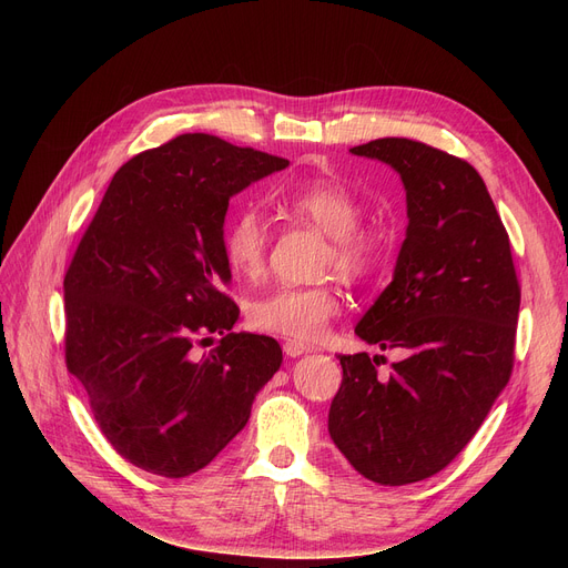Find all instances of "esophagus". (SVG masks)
Returning <instances> with one entry per match:
<instances>
[{"instance_id":"1","label":"esophagus","mask_w":568,"mask_h":568,"mask_svg":"<svg viewBox=\"0 0 568 568\" xmlns=\"http://www.w3.org/2000/svg\"><path fill=\"white\" fill-rule=\"evenodd\" d=\"M283 349H285V354H287V356H292V359H296V356H302V354L311 352V347H308V345H304V343H296V341H287V343L283 345Z\"/></svg>"}]
</instances>
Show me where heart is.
Returning a JSON list of instances; mask_svg holds the SVG:
<instances>
[{"instance_id":"b5f03b06","label":"heart","mask_w":568,"mask_h":568,"mask_svg":"<svg viewBox=\"0 0 568 568\" xmlns=\"http://www.w3.org/2000/svg\"><path fill=\"white\" fill-rule=\"evenodd\" d=\"M287 212L308 221L329 236L322 272H338L343 278H359L375 257L373 236L362 230L364 204L334 179H317L283 195ZM268 225L257 209H244L225 227L223 253L232 274L257 278L266 266ZM341 311V294L332 285L276 287L248 304V322L260 332L292 338L296 343L320 341Z\"/></svg>"}]
</instances>
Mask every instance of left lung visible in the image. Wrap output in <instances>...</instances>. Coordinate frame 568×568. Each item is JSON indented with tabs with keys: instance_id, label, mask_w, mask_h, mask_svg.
Listing matches in <instances>:
<instances>
[{
	"instance_id": "1",
	"label": "left lung",
	"mask_w": 568,
	"mask_h": 568,
	"mask_svg": "<svg viewBox=\"0 0 568 568\" xmlns=\"http://www.w3.org/2000/svg\"><path fill=\"white\" fill-rule=\"evenodd\" d=\"M349 152L394 168L405 186L394 278L354 329L403 362L382 377L377 356L341 354L329 435L368 481L405 486L449 465L509 382L520 287L509 234L467 161L407 138Z\"/></svg>"
}]
</instances>
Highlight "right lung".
I'll list each match as a JSON object with an SVG mask.
<instances>
[{"mask_svg":"<svg viewBox=\"0 0 568 568\" xmlns=\"http://www.w3.org/2000/svg\"><path fill=\"white\" fill-rule=\"evenodd\" d=\"M290 161L186 133L119 168L64 278L67 366L135 467L182 479L244 430L281 345L234 334L230 197ZM224 338L202 357L194 343Z\"/></svg>","mask_w":568,"mask_h":568,"instance_id":"obj_1","label":"right lung"}]
</instances>
